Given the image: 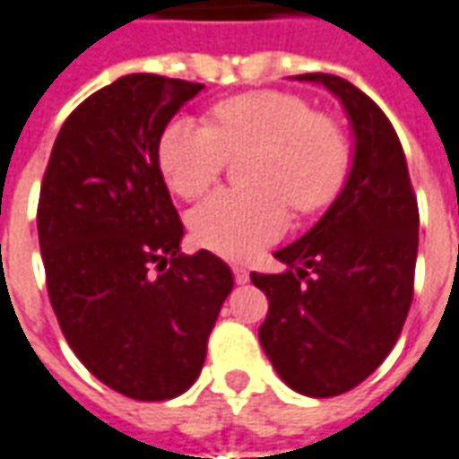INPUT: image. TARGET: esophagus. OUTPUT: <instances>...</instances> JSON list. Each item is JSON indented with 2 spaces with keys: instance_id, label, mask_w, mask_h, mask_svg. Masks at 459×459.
Instances as JSON below:
<instances>
[{
  "instance_id": "esophagus-1",
  "label": "esophagus",
  "mask_w": 459,
  "mask_h": 459,
  "mask_svg": "<svg viewBox=\"0 0 459 459\" xmlns=\"http://www.w3.org/2000/svg\"><path fill=\"white\" fill-rule=\"evenodd\" d=\"M233 278H236V283L238 285L248 283V271H246V268H240V265H233Z\"/></svg>"
}]
</instances>
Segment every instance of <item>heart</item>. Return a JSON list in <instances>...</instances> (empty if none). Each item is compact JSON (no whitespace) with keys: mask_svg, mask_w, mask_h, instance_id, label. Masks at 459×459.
<instances>
[{"mask_svg":"<svg viewBox=\"0 0 459 459\" xmlns=\"http://www.w3.org/2000/svg\"><path fill=\"white\" fill-rule=\"evenodd\" d=\"M248 152L246 181L253 188H221L191 216L204 248L238 261L283 233L290 206L310 213L330 204L351 166L341 126L285 91L223 99L211 108V126L191 117L169 121L159 166L174 194L198 198L219 181L230 156Z\"/></svg>","mask_w":459,"mask_h":459,"instance_id":"heart-1","label":"heart"}]
</instances>
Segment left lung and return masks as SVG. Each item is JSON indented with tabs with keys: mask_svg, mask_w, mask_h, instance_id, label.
Instances as JSON below:
<instances>
[{
	"mask_svg": "<svg viewBox=\"0 0 459 459\" xmlns=\"http://www.w3.org/2000/svg\"><path fill=\"white\" fill-rule=\"evenodd\" d=\"M342 101L355 156L341 196L303 238L273 255L283 273H251L268 298L258 338L300 395L333 397L377 370L408 318L418 258V198L383 108L333 74H300Z\"/></svg>",
	"mask_w": 459,
	"mask_h": 459,
	"instance_id": "left-lung-1",
	"label": "left lung"
}]
</instances>
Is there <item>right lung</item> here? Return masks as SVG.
Instances as JSON below:
<instances>
[{"mask_svg": "<svg viewBox=\"0 0 459 459\" xmlns=\"http://www.w3.org/2000/svg\"><path fill=\"white\" fill-rule=\"evenodd\" d=\"M196 82L129 74L74 108L54 141L37 208L47 290L86 370L134 400L196 383L233 288L211 251L181 253L184 223L159 139Z\"/></svg>", "mask_w": 459, "mask_h": 459, "instance_id": "1", "label": "right lung"}]
</instances>
